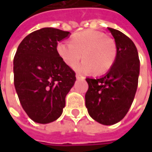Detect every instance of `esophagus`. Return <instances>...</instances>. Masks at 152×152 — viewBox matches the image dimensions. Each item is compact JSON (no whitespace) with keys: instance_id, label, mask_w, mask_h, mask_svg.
Returning <instances> with one entry per match:
<instances>
[{"instance_id":"34e87169","label":"esophagus","mask_w":152,"mask_h":152,"mask_svg":"<svg viewBox=\"0 0 152 152\" xmlns=\"http://www.w3.org/2000/svg\"><path fill=\"white\" fill-rule=\"evenodd\" d=\"M84 77L83 76H81L80 74H76V79H83Z\"/></svg>"}]
</instances>
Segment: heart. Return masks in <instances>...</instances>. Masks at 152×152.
Instances as JSON below:
<instances>
[{
    "instance_id": "obj_1",
    "label": "heart",
    "mask_w": 152,
    "mask_h": 152,
    "mask_svg": "<svg viewBox=\"0 0 152 152\" xmlns=\"http://www.w3.org/2000/svg\"><path fill=\"white\" fill-rule=\"evenodd\" d=\"M56 50L62 61L73 67L82 57L76 70L83 74L93 73L103 74L108 72L115 63L118 56L117 44L113 39L98 30L87 29L76 33L72 41L59 42Z\"/></svg>"
}]
</instances>
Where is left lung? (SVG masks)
I'll return each instance as SVG.
<instances>
[{
  "instance_id": "obj_1",
  "label": "left lung",
  "mask_w": 152,
  "mask_h": 152,
  "mask_svg": "<svg viewBox=\"0 0 152 152\" xmlns=\"http://www.w3.org/2000/svg\"><path fill=\"white\" fill-rule=\"evenodd\" d=\"M118 48L113 67L100 79L87 78L89 89L85 106L91 118L104 125L123 119L131 107L136 93L140 59L135 45L119 30L108 28Z\"/></svg>"
}]
</instances>
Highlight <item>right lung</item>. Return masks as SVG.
Listing matches in <instances>:
<instances>
[{
  "mask_svg": "<svg viewBox=\"0 0 152 152\" xmlns=\"http://www.w3.org/2000/svg\"><path fill=\"white\" fill-rule=\"evenodd\" d=\"M70 33L54 28L34 31L22 40L13 59L14 86L22 107L38 124H49L62 113L75 73L59 56L56 46Z\"/></svg>",
  "mask_w": 152,
  "mask_h": 152,
  "instance_id": "right-lung-1",
  "label": "right lung"
}]
</instances>
